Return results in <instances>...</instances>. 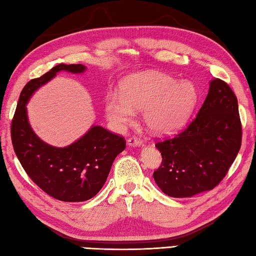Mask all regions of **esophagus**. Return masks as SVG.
<instances>
[{"label": "esophagus", "mask_w": 256, "mask_h": 256, "mask_svg": "<svg viewBox=\"0 0 256 256\" xmlns=\"http://www.w3.org/2000/svg\"><path fill=\"white\" fill-rule=\"evenodd\" d=\"M142 143H143V140L136 136H131L128 140V144L130 146H140V145H142Z\"/></svg>", "instance_id": "1"}]
</instances>
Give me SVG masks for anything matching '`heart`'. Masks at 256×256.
Returning a JSON list of instances; mask_svg holds the SVG:
<instances>
[{
  "label": "heart",
  "instance_id": "heart-1",
  "mask_svg": "<svg viewBox=\"0 0 256 256\" xmlns=\"http://www.w3.org/2000/svg\"><path fill=\"white\" fill-rule=\"evenodd\" d=\"M199 98L189 80H177L158 72L135 74L124 80L122 94L108 92L106 113L118 126L130 123L134 110L143 111V121L152 132L167 134L187 121Z\"/></svg>",
  "mask_w": 256,
  "mask_h": 256
}]
</instances>
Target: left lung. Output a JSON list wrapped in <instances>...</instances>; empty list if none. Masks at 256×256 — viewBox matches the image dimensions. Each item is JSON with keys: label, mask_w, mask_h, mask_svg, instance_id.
<instances>
[{"label": "left lung", "mask_w": 256, "mask_h": 256, "mask_svg": "<svg viewBox=\"0 0 256 256\" xmlns=\"http://www.w3.org/2000/svg\"><path fill=\"white\" fill-rule=\"evenodd\" d=\"M242 142L238 99L226 82L214 79L192 122L172 138L158 140L162 164L153 177L162 192L186 198L218 186Z\"/></svg>", "instance_id": "8db88e82"}]
</instances>
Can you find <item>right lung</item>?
<instances>
[{
  "label": "right lung",
  "mask_w": 256,
  "mask_h": 256,
  "mask_svg": "<svg viewBox=\"0 0 256 256\" xmlns=\"http://www.w3.org/2000/svg\"><path fill=\"white\" fill-rule=\"evenodd\" d=\"M84 64H57L40 78L32 79L20 92L10 124V138L16 156L27 175L42 192L67 202L89 200L104 184L116 157L126 142L99 125L67 148H54L32 132L26 113V103L40 86L58 72L80 74Z\"/></svg>",
  "instance_id": "right-lung-1"
}]
</instances>
